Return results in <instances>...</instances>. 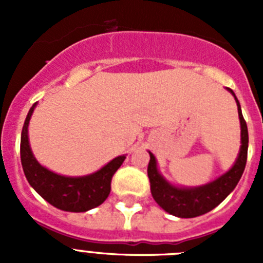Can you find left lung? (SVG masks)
<instances>
[{
	"label": "left lung",
	"mask_w": 263,
	"mask_h": 263,
	"mask_svg": "<svg viewBox=\"0 0 263 263\" xmlns=\"http://www.w3.org/2000/svg\"><path fill=\"white\" fill-rule=\"evenodd\" d=\"M228 90L233 95L234 100H236L241 125L240 154H238L236 163L228 173H225L224 175H221L213 182L205 185H200V187H175V185L170 184L166 179L160 175L158 171L155 157L148 152L150 162L147 166V175L148 180H150L152 195L158 205L162 206L170 215L182 218H191L210 212L233 191L242 176L246 166V158H248V143H249L248 126L243 120L241 105L236 95L231 88H228Z\"/></svg>",
	"instance_id": "8db88e82"
}]
</instances>
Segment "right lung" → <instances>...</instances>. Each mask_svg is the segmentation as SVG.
I'll return each mask as SVG.
<instances>
[{
    "instance_id": "right-lung-1",
    "label": "right lung",
    "mask_w": 263,
    "mask_h": 263,
    "mask_svg": "<svg viewBox=\"0 0 263 263\" xmlns=\"http://www.w3.org/2000/svg\"><path fill=\"white\" fill-rule=\"evenodd\" d=\"M35 105L30 108L21 134V162L27 182L51 205L67 212H87L103 204L110 194L111 178L126 157L115 158L96 173L79 178L52 173L38 163L30 148L27 127Z\"/></svg>"
}]
</instances>
